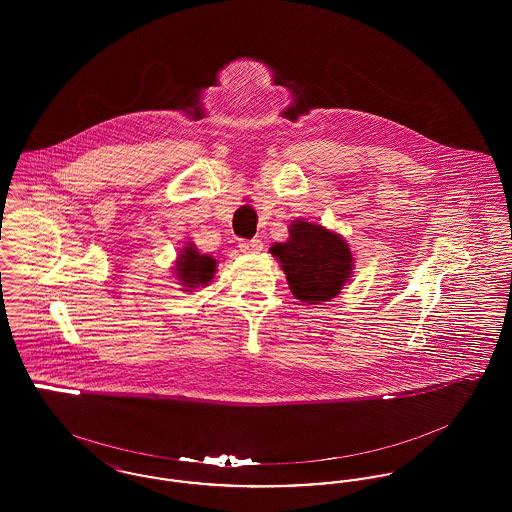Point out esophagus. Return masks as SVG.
I'll use <instances>...</instances> for the list:
<instances>
[{
    "label": "esophagus",
    "mask_w": 512,
    "mask_h": 512,
    "mask_svg": "<svg viewBox=\"0 0 512 512\" xmlns=\"http://www.w3.org/2000/svg\"><path fill=\"white\" fill-rule=\"evenodd\" d=\"M238 247L247 255H259L263 251V242L261 240H242Z\"/></svg>",
    "instance_id": "1"
}]
</instances>
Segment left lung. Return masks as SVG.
Masks as SVG:
<instances>
[{
    "label": "left lung",
    "instance_id": "1",
    "mask_svg": "<svg viewBox=\"0 0 512 512\" xmlns=\"http://www.w3.org/2000/svg\"><path fill=\"white\" fill-rule=\"evenodd\" d=\"M288 232L290 238L272 244L270 253L284 270L293 297L311 305L338 297L355 270L347 240L307 219L292 220Z\"/></svg>",
    "mask_w": 512,
    "mask_h": 512
}]
</instances>
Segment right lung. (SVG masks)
Returning a JSON list of instances; mask_svg holds the SVG:
<instances>
[{"instance_id":"obj_1","label":"right lung","mask_w":512,"mask_h":512,"mask_svg":"<svg viewBox=\"0 0 512 512\" xmlns=\"http://www.w3.org/2000/svg\"><path fill=\"white\" fill-rule=\"evenodd\" d=\"M217 259L201 253L195 244L186 242V245L180 249L176 255L174 267H172V276L178 280L182 286V292H194L199 286H207L217 272Z\"/></svg>"}]
</instances>
